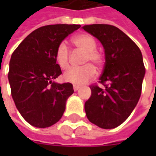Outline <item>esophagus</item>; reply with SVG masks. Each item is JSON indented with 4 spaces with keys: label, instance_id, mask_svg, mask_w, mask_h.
<instances>
[{
    "label": "esophagus",
    "instance_id": "1",
    "mask_svg": "<svg viewBox=\"0 0 156 156\" xmlns=\"http://www.w3.org/2000/svg\"><path fill=\"white\" fill-rule=\"evenodd\" d=\"M79 88H80V86H78V85H73V90L74 91H78Z\"/></svg>",
    "mask_w": 156,
    "mask_h": 156
}]
</instances>
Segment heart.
<instances>
[{
    "label": "heart",
    "mask_w": 156,
    "mask_h": 156,
    "mask_svg": "<svg viewBox=\"0 0 156 156\" xmlns=\"http://www.w3.org/2000/svg\"><path fill=\"white\" fill-rule=\"evenodd\" d=\"M73 42L76 48L85 53L83 63L92 62L98 67L104 63V54L101 51L96 49L97 44L94 38L88 34L83 33L75 36ZM70 51L66 42L59 43L55 52V58L58 66L62 69H67L69 67ZM96 75V69L92 64H87L81 68H71L65 72L62 78L65 82L71 83L75 85H82L91 80Z\"/></svg>",
    "instance_id": "b5f03b06"
}]
</instances>
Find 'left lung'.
<instances>
[{
  "instance_id": "1",
  "label": "left lung",
  "mask_w": 156,
  "mask_h": 156,
  "mask_svg": "<svg viewBox=\"0 0 156 156\" xmlns=\"http://www.w3.org/2000/svg\"><path fill=\"white\" fill-rule=\"evenodd\" d=\"M105 48V63L98 83L90 86L91 97L85 102L88 119L102 129L123 124L140 99L145 73L142 53L137 45L115 26L83 27Z\"/></svg>"
}]
</instances>
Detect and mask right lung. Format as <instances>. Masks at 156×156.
Here are the masks:
<instances>
[{
	"label": "right lung",
	"instance_id": "right-lung-1",
	"mask_svg": "<svg viewBox=\"0 0 156 156\" xmlns=\"http://www.w3.org/2000/svg\"><path fill=\"white\" fill-rule=\"evenodd\" d=\"M80 25L56 24L36 29L19 44L10 61L8 79L16 108L27 123L37 128L56 124L73 94L70 83H57L62 71L56 63L59 43Z\"/></svg>",
	"mask_w": 156,
	"mask_h": 156
}]
</instances>
